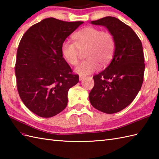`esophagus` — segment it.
<instances>
[{
	"mask_svg": "<svg viewBox=\"0 0 159 159\" xmlns=\"http://www.w3.org/2000/svg\"><path fill=\"white\" fill-rule=\"evenodd\" d=\"M84 78H85V76H83V75H80L79 76V80H83Z\"/></svg>",
	"mask_w": 159,
	"mask_h": 159,
	"instance_id": "34e87169",
	"label": "esophagus"
}]
</instances>
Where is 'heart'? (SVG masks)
Returning a JSON list of instances; mask_svg holds the SVG:
<instances>
[{"mask_svg": "<svg viewBox=\"0 0 159 159\" xmlns=\"http://www.w3.org/2000/svg\"><path fill=\"white\" fill-rule=\"evenodd\" d=\"M74 43L64 42L61 52L69 64L76 66L81 52H85L86 60L79 63L75 72L80 75H87L96 72L100 64L105 66L112 59L115 51V39L109 31H101L93 26H87L73 35Z\"/></svg>", "mask_w": 159, "mask_h": 159, "instance_id": "heart-1", "label": "heart"}]
</instances>
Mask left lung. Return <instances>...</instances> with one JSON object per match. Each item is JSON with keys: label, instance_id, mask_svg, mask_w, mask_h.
Returning a JSON list of instances; mask_svg holds the SVG:
<instances>
[{"label": "left lung", "instance_id": "8db88e82", "mask_svg": "<svg viewBox=\"0 0 159 159\" xmlns=\"http://www.w3.org/2000/svg\"><path fill=\"white\" fill-rule=\"evenodd\" d=\"M91 23L107 27L116 46L109 66L93 77L94 86L89 101L103 113L119 112L133 102L142 86L145 70L142 43L129 26L115 17H104Z\"/></svg>", "mask_w": 159, "mask_h": 159}]
</instances>
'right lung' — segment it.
I'll use <instances>...</instances> for the list:
<instances>
[{
  "label": "right lung",
  "instance_id": "add662e5",
  "mask_svg": "<svg viewBox=\"0 0 159 159\" xmlns=\"http://www.w3.org/2000/svg\"><path fill=\"white\" fill-rule=\"evenodd\" d=\"M83 22L48 18L31 26L17 50V89L25 105L42 117L65 109L70 88L79 83L61 52L62 43Z\"/></svg>",
  "mask_w": 159,
  "mask_h": 159
}]
</instances>
